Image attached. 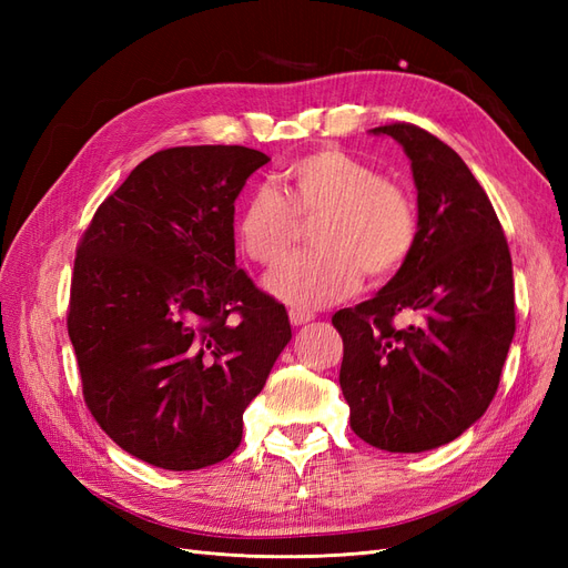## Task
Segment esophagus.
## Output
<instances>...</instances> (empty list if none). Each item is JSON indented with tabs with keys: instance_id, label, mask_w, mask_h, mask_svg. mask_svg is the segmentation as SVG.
Returning a JSON list of instances; mask_svg holds the SVG:
<instances>
[{
	"instance_id": "1",
	"label": "esophagus",
	"mask_w": 568,
	"mask_h": 568,
	"mask_svg": "<svg viewBox=\"0 0 568 568\" xmlns=\"http://www.w3.org/2000/svg\"><path fill=\"white\" fill-rule=\"evenodd\" d=\"M288 320H291V324H294V326H301V324L313 322L315 315H313L311 311H301V307H291V311H288Z\"/></svg>"
}]
</instances>
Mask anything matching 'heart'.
<instances>
[{
  "label": "heart",
  "mask_w": 568,
  "mask_h": 568,
  "mask_svg": "<svg viewBox=\"0 0 568 568\" xmlns=\"http://www.w3.org/2000/svg\"><path fill=\"white\" fill-rule=\"evenodd\" d=\"M317 248L291 257L267 277L284 303L322 307L346 298L363 282L393 277L417 246L415 201L341 149H320L291 161L280 192L255 186L239 205L236 244L248 261L274 267L294 248L301 220L311 222Z\"/></svg>",
  "instance_id": "heart-1"
}]
</instances>
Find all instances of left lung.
Segmentation results:
<instances>
[{"label":"left lung","instance_id":"8db88e82","mask_svg":"<svg viewBox=\"0 0 568 568\" xmlns=\"http://www.w3.org/2000/svg\"><path fill=\"white\" fill-rule=\"evenodd\" d=\"M372 132L412 161L419 234L379 294L332 317L338 382L359 438L424 453L467 432L500 384L517 329L511 255L488 194L448 144L409 123ZM398 316L405 327L394 326Z\"/></svg>","mask_w":568,"mask_h":568}]
</instances>
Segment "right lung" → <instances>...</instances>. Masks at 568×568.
<instances>
[{
  "instance_id": "right-lung-1",
  "label": "right lung",
  "mask_w": 568,
  "mask_h": 568,
  "mask_svg": "<svg viewBox=\"0 0 568 568\" xmlns=\"http://www.w3.org/2000/svg\"><path fill=\"white\" fill-rule=\"evenodd\" d=\"M267 161L246 146L163 149L99 205L78 244L68 336L84 403L153 467L230 457L291 341L284 305L234 265V201Z\"/></svg>"
}]
</instances>
